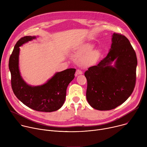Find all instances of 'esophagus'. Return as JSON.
Instances as JSON below:
<instances>
[{
    "label": "esophagus",
    "mask_w": 147,
    "mask_h": 147,
    "mask_svg": "<svg viewBox=\"0 0 147 147\" xmlns=\"http://www.w3.org/2000/svg\"><path fill=\"white\" fill-rule=\"evenodd\" d=\"M82 74V71H81L80 70L77 69L76 70V74Z\"/></svg>",
    "instance_id": "1"
}]
</instances>
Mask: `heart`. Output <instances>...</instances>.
<instances>
[{"label":"heart","mask_w":147,"mask_h":147,"mask_svg":"<svg viewBox=\"0 0 147 147\" xmlns=\"http://www.w3.org/2000/svg\"><path fill=\"white\" fill-rule=\"evenodd\" d=\"M94 47L90 44H86L80 47L74 53V56L80 58V63L82 66H88L95 63L100 57V52L98 50H92Z\"/></svg>","instance_id":"b5f03b06"}]
</instances>
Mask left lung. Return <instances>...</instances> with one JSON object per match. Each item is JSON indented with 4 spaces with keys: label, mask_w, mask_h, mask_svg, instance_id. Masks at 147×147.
Returning <instances> with one entry per match:
<instances>
[{
    "label": "left lung",
    "mask_w": 147,
    "mask_h": 147,
    "mask_svg": "<svg viewBox=\"0 0 147 147\" xmlns=\"http://www.w3.org/2000/svg\"><path fill=\"white\" fill-rule=\"evenodd\" d=\"M112 42L107 56L84 73L87 101L99 111H109L120 105L131 95L136 85L137 59L129 40L113 33ZM114 60L112 67L110 65Z\"/></svg>",
    "instance_id": "obj_1"
}]
</instances>
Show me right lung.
Masks as SVG:
<instances>
[{
    "label": "right lung",
    "mask_w": 147,
    "mask_h": 147,
    "mask_svg": "<svg viewBox=\"0 0 147 147\" xmlns=\"http://www.w3.org/2000/svg\"><path fill=\"white\" fill-rule=\"evenodd\" d=\"M35 38V36H24L14 46L9 63L11 87L16 97L28 108L39 112H51L59 109L63 105L67 86L74 78L76 69L57 72L43 85H28L21 76L18 68L20 47Z\"/></svg>",
    "instance_id": "add662e5"
}]
</instances>
